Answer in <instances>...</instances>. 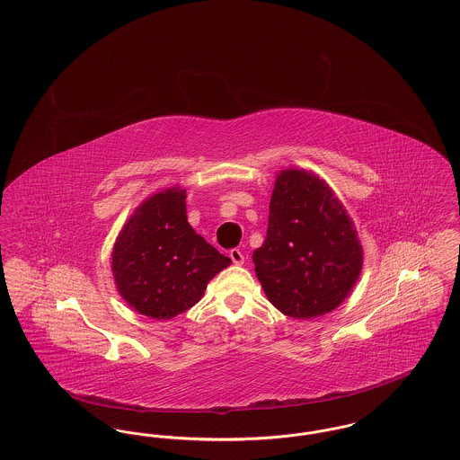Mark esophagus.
Instances as JSON below:
<instances>
[{"label":"esophagus","instance_id":"34e87169","mask_svg":"<svg viewBox=\"0 0 460 460\" xmlns=\"http://www.w3.org/2000/svg\"><path fill=\"white\" fill-rule=\"evenodd\" d=\"M229 257H231V261L234 265H243L244 263V255H243V252H241L240 248H233L231 252H229Z\"/></svg>","mask_w":460,"mask_h":460}]
</instances>
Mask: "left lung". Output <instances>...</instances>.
I'll return each instance as SVG.
<instances>
[{
    "mask_svg": "<svg viewBox=\"0 0 460 460\" xmlns=\"http://www.w3.org/2000/svg\"><path fill=\"white\" fill-rule=\"evenodd\" d=\"M253 263L272 305L295 319H314L349 296L362 270V244L323 179L286 169L276 179L267 236Z\"/></svg>",
    "mask_w": 460,
    "mask_h": 460,
    "instance_id": "1",
    "label": "left lung"
}]
</instances>
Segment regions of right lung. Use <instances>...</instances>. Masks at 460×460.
I'll return each instance as SVG.
<instances>
[{
    "instance_id": "obj_1",
    "label": "right lung",
    "mask_w": 460,
    "mask_h": 460,
    "mask_svg": "<svg viewBox=\"0 0 460 460\" xmlns=\"http://www.w3.org/2000/svg\"><path fill=\"white\" fill-rule=\"evenodd\" d=\"M231 259L190 226L186 191L169 188L143 201L126 222L111 252L122 298L143 315L172 319L198 304L208 281Z\"/></svg>"
}]
</instances>
